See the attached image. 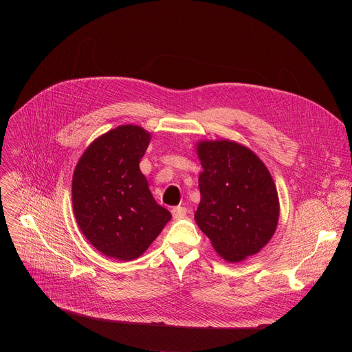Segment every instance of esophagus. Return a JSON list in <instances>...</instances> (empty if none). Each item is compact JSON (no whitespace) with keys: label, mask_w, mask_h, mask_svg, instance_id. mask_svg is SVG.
<instances>
[{"label":"esophagus","mask_w":352,"mask_h":352,"mask_svg":"<svg viewBox=\"0 0 352 352\" xmlns=\"http://www.w3.org/2000/svg\"><path fill=\"white\" fill-rule=\"evenodd\" d=\"M171 212H173V217H174V219H179V218H184L187 215V208L186 207H174L173 210H171Z\"/></svg>","instance_id":"obj_1"}]
</instances>
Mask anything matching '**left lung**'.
Masks as SVG:
<instances>
[{
  "mask_svg": "<svg viewBox=\"0 0 352 352\" xmlns=\"http://www.w3.org/2000/svg\"><path fill=\"white\" fill-rule=\"evenodd\" d=\"M202 173L195 221L217 254L239 263L260 252L280 218V199L265 164L231 140L197 142Z\"/></svg>",
  "mask_w": 352,
  "mask_h": 352,
  "instance_id": "8db88e82",
  "label": "left lung"
}]
</instances>
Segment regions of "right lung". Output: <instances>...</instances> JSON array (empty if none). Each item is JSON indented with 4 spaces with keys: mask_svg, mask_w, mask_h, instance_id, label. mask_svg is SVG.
<instances>
[{
    "mask_svg": "<svg viewBox=\"0 0 352 352\" xmlns=\"http://www.w3.org/2000/svg\"><path fill=\"white\" fill-rule=\"evenodd\" d=\"M151 134L120 125L92 141L72 175V210L89 244L118 261H133L171 219L140 170Z\"/></svg>",
    "mask_w": 352,
    "mask_h": 352,
    "instance_id": "1",
    "label": "right lung"
}]
</instances>
